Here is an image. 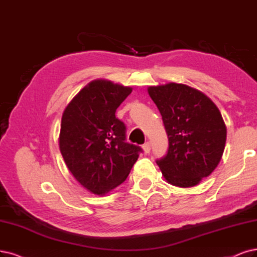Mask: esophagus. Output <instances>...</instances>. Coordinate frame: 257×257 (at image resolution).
<instances>
[{
    "mask_svg": "<svg viewBox=\"0 0 257 257\" xmlns=\"http://www.w3.org/2000/svg\"><path fill=\"white\" fill-rule=\"evenodd\" d=\"M143 150H144V153H145V154H149V153H150L151 146H150V143H149V142H147V143H145V144L143 145Z\"/></svg>",
    "mask_w": 257,
    "mask_h": 257,
    "instance_id": "34e87169",
    "label": "esophagus"
}]
</instances>
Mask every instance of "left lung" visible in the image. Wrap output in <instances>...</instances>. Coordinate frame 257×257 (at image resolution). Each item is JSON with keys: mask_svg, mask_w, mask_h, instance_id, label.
Segmentation results:
<instances>
[{"mask_svg": "<svg viewBox=\"0 0 257 257\" xmlns=\"http://www.w3.org/2000/svg\"><path fill=\"white\" fill-rule=\"evenodd\" d=\"M148 94L168 137L167 154L157 160L162 175L175 186L197 185L223 154L226 127L219 109L205 94L182 83L149 87Z\"/></svg>", "mask_w": 257, "mask_h": 257, "instance_id": "left-lung-1", "label": "left lung"}]
</instances>
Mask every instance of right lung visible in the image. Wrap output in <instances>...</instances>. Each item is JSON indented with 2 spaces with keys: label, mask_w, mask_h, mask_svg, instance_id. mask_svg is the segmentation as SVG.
I'll list each match as a JSON object with an SVG mask.
<instances>
[{
  "label": "right lung",
  "mask_w": 257,
  "mask_h": 257,
  "mask_svg": "<svg viewBox=\"0 0 257 257\" xmlns=\"http://www.w3.org/2000/svg\"><path fill=\"white\" fill-rule=\"evenodd\" d=\"M132 88L97 79L66 106L59 148L74 178L89 192L104 195L125 181L142 148L126 142V126L116 118Z\"/></svg>",
  "instance_id": "obj_1"
}]
</instances>
